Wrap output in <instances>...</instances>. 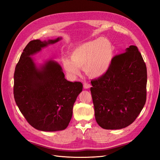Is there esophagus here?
I'll use <instances>...</instances> for the list:
<instances>
[{
    "instance_id": "34e87169",
    "label": "esophagus",
    "mask_w": 160,
    "mask_h": 160,
    "mask_svg": "<svg viewBox=\"0 0 160 160\" xmlns=\"http://www.w3.org/2000/svg\"><path fill=\"white\" fill-rule=\"evenodd\" d=\"M83 88L85 89H89L91 88V85L89 83H85L84 85H83Z\"/></svg>"
}]
</instances>
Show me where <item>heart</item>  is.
Returning <instances> with one entry per match:
<instances>
[{
  "label": "heart",
  "mask_w": 160,
  "mask_h": 160,
  "mask_svg": "<svg viewBox=\"0 0 160 160\" xmlns=\"http://www.w3.org/2000/svg\"><path fill=\"white\" fill-rule=\"evenodd\" d=\"M113 46L104 38L85 42L76 47L71 54V59L62 60L64 68L71 77L80 74V68L89 76L99 77L109 70L113 57Z\"/></svg>",
  "instance_id": "1"
}]
</instances>
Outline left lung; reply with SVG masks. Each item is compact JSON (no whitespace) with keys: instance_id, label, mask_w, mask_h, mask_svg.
I'll return each instance as SVG.
<instances>
[{"instance_id":"left-lung-1","label":"left lung","mask_w":160,"mask_h":160,"mask_svg":"<svg viewBox=\"0 0 160 160\" xmlns=\"http://www.w3.org/2000/svg\"><path fill=\"white\" fill-rule=\"evenodd\" d=\"M91 83L99 126L119 129L132 124L146 101L147 68L138 47L131 45L115 55L107 72Z\"/></svg>"}]
</instances>
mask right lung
Returning <instances> with one entry per match:
<instances>
[{
  "label": "right lung",
  "instance_id": "add662e5",
  "mask_svg": "<svg viewBox=\"0 0 160 160\" xmlns=\"http://www.w3.org/2000/svg\"><path fill=\"white\" fill-rule=\"evenodd\" d=\"M61 39L30 41L14 71L13 92L18 108L32 127L43 132L67 128L74 103L83 90L81 82H70L65 78L56 61H48L38 67L31 57L42 48Z\"/></svg>",
  "mask_w": 160,
  "mask_h": 160
}]
</instances>
